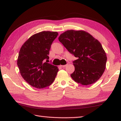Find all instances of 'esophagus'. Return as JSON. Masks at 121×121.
I'll list each match as a JSON object with an SVG mask.
<instances>
[{
    "label": "esophagus",
    "instance_id": "34e87169",
    "mask_svg": "<svg viewBox=\"0 0 121 121\" xmlns=\"http://www.w3.org/2000/svg\"><path fill=\"white\" fill-rule=\"evenodd\" d=\"M67 65V64H65V65H61L60 66H61V67H64L66 66Z\"/></svg>",
    "mask_w": 121,
    "mask_h": 121
}]
</instances>
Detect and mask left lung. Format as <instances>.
I'll return each instance as SVG.
<instances>
[{
    "label": "left lung",
    "instance_id": "obj_1",
    "mask_svg": "<svg viewBox=\"0 0 121 121\" xmlns=\"http://www.w3.org/2000/svg\"><path fill=\"white\" fill-rule=\"evenodd\" d=\"M59 40L78 59L73 61L75 71L71 76L75 82L88 86L99 80L106 69L107 56L97 39L83 30H69Z\"/></svg>",
    "mask_w": 121,
    "mask_h": 121
}]
</instances>
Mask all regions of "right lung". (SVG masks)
Returning a JSON list of instances; mask_svg holds the SVG:
<instances>
[{
    "mask_svg": "<svg viewBox=\"0 0 121 121\" xmlns=\"http://www.w3.org/2000/svg\"><path fill=\"white\" fill-rule=\"evenodd\" d=\"M58 35L57 32L36 33L25 42L19 50L17 64L21 75L35 88L42 89L50 86L56 77L58 67L46 62L51 45Z\"/></svg>",
    "mask_w": 121,
    "mask_h": 121,
    "instance_id": "obj_1",
    "label": "right lung"
}]
</instances>
